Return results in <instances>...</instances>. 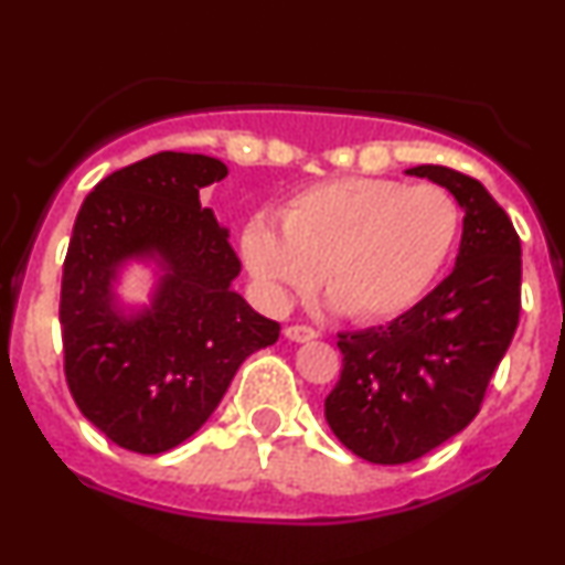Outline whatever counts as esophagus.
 I'll use <instances>...</instances> for the list:
<instances>
[{"instance_id": "obj_1", "label": "esophagus", "mask_w": 565, "mask_h": 565, "mask_svg": "<svg viewBox=\"0 0 565 565\" xmlns=\"http://www.w3.org/2000/svg\"><path fill=\"white\" fill-rule=\"evenodd\" d=\"M284 334H287V340H291V342H310L319 337V332L310 327H287L284 329Z\"/></svg>"}]
</instances>
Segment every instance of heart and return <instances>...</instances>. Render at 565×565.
Returning <instances> with one entry per match:
<instances>
[{
    "mask_svg": "<svg viewBox=\"0 0 565 565\" xmlns=\"http://www.w3.org/2000/svg\"><path fill=\"white\" fill-rule=\"evenodd\" d=\"M246 223L242 260L270 308L319 284L350 321L406 313L433 287L459 238V206L438 185L345 178L302 191L278 215Z\"/></svg>",
    "mask_w": 565,
    "mask_h": 565,
    "instance_id": "1",
    "label": "heart"
}]
</instances>
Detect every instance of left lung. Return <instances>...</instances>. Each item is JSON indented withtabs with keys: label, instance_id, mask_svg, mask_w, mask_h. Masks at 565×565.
Segmentation results:
<instances>
[{
	"label": "left lung",
	"instance_id": "left-lung-1",
	"mask_svg": "<svg viewBox=\"0 0 565 565\" xmlns=\"http://www.w3.org/2000/svg\"><path fill=\"white\" fill-rule=\"evenodd\" d=\"M462 206L457 265L387 327L342 332V374L327 423L355 457L404 465L472 423L521 313V238L508 212L468 174L438 164L406 170Z\"/></svg>",
	"mask_w": 565,
	"mask_h": 565
}]
</instances>
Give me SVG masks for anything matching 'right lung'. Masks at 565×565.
<instances>
[{
    "label": "right lung",
    "instance_id": "right-lung-1",
    "mask_svg": "<svg viewBox=\"0 0 565 565\" xmlns=\"http://www.w3.org/2000/svg\"><path fill=\"white\" fill-rule=\"evenodd\" d=\"M225 174L215 157L161 151L103 178L76 215L61 287L66 380L121 449L183 444L246 355L278 340V323L233 289L228 228L199 201ZM132 267L152 276L146 303L120 295Z\"/></svg>",
    "mask_w": 565,
    "mask_h": 565
}]
</instances>
